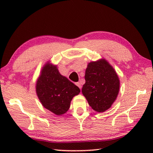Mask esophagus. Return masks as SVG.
<instances>
[{
	"instance_id": "obj_1",
	"label": "esophagus",
	"mask_w": 153,
	"mask_h": 153,
	"mask_svg": "<svg viewBox=\"0 0 153 153\" xmlns=\"http://www.w3.org/2000/svg\"><path fill=\"white\" fill-rule=\"evenodd\" d=\"M76 84L77 85V86H78V87L79 88H80V89H81V88H82V83H81V82H77Z\"/></svg>"
}]
</instances>
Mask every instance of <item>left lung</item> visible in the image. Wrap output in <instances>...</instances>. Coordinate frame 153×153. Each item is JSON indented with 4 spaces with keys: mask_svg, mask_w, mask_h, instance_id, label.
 Returning a JSON list of instances; mask_svg holds the SVG:
<instances>
[{
    "mask_svg": "<svg viewBox=\"0 0 153 153\" xmlns=\"http://www.w3.org/2000/svg\"><path fill=\"white\" fill-rule=\"evenodd\" d=\"M85 80L82 92L90 107L99 113L109 108L120 90V80L113 67L105 59L91 62L86 69Z\"/></svg>",
    "mask_w": 153,
    "mask_h": 153,
    "instance_id": "8db88e82",
    "label": "left lung"
}]
</instances>
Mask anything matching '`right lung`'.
<instances>
[{
	"label": "right lung",
	"mask_w": 153,
	"mask_h": 153,
	"mask_svg": "<svg viewBox=\"0 0 153 153\" xmlns=\"http://www.w3.org/2000/svg\"><path fill=\"white\" fill-rule=\"evenodd\" d=\"M80 90L59 74L56 66L47 63L43 67L36 83V93L41 103L55 115L65 113L74 96Z\"/></svg>",
	"instance_id": "right-lung-1"
}]
</instances>
